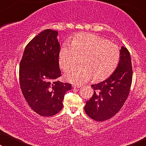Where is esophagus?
Listing matches in <instances>:
<instances>
[{
	"label": "esophagus",
	"mask_w": 146,
	"mask_h": 146,
	"mask_svg": "<svg viewBox=\"0 0 146 146\" xmlns=\"http://www.w3.org/2000/svg\"><path fill=\"white\" fill-rule=\"evenodd\" d=\"M72 87L74 88H79L80 87H81V85H73Z\"/></svg>",
	"instance_id": "1"
}]
</instances>
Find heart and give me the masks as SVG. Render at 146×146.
<instances>
[{
    "instance_id": "heart-1",
    "label": "heart",
    "mask_w": 146,
    "mask_h": 146,
    "mask_svg": "<svg viewBox=\"0 0 146 146\" xmlns=\"http://www.w3.org/2000/svg\"><path fill=\"white\" fill-rule=\"evenodd\" d=\"M119 49L109 40L90 33H81L72 40L66 42L59 52L60 68L66 70L82 57V66L67 71L65 78L74 84L80 85L92 78L101 80L109 76L116 68L119 59Z\"/></svg>"
}]
</instances>
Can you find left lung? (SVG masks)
I'll return each instance as SVG.
<instances>
[{"mask_svg":"<svg viewBox=\"0 0 146 146\" xmlns=\"http://www.w3.org/2000/svg\"><path fill=\"white\" fill-rule=\"evenodd\" d=\"M118 65L106 80L91 85L94 94L86 103V114L96 121H104L118 112L128 96L132 82L131 57L121 46Z\"/></svg>","mask_w":146,"mask_h":146,"instance_id":"8db88e82","label":"left lung"}]
</instances>
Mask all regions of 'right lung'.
I'll return each instance as SVG.
<instances>
[{"label":"right lung","instance_id":"add662e5","mask_svg":"<svg viewBox=\"0 0 146 146\" xmlns=\"http://www.w3.org/2000/svg\"><path fill=\"white\" fill-rule=\"evenodd\" d=\"M58 32L46 29L31 40L20 62V86L29 106L42 116L56 114L63 107L65 93L71 90L61 76Z\"/></svg>","mask_w":146,"mask_h":146}]
</instances>
